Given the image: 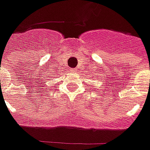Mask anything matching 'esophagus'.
<instances>
[{"mask_svg":"<svg viewBox=\"0 0 150 150\" xmlns=\"http://www.w3.org/2000/svg\"><path fill=\"white\" fill-rule=\"evenodd\" d=\"M70 71H71V72H75V68H71V69Z\"/></svg>","mask_w":150,"mask_h":150,"instance_id":"esophagus-1","label":"esophagus"}]
</instances>
